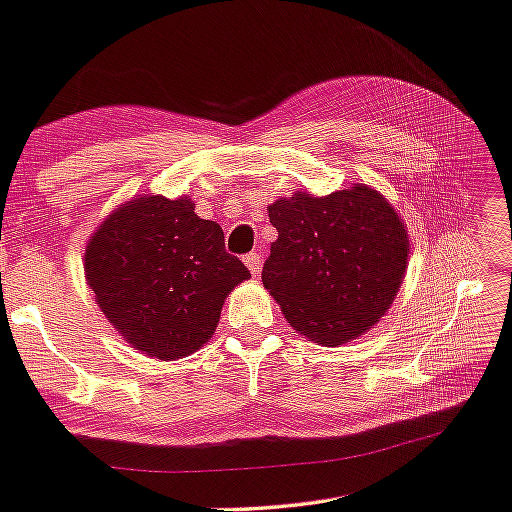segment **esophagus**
<instances>
[{"mask_svg": "<svg viewBox=\"0 0 512 512\" xmlns=\"http://www.w3.org/2000/svg\"><path fill=\"white\" fill-rule=\"evenodd\" d=\"M244 264L248 266V271L253 273V277H257L259 275V271H262V255L259 253H248V255H244Z\"/></svg>", "mask_w": 512, "mask_h": 512, "instance_id": "esophagus-1", "label": "esophagus"}]
</instances>
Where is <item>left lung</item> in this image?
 I'll return each mask as SVG.
<instances>
[{"instance_id": "obj_1", "label": "left lung", "mask_w": 512, "mask_h": 512, "mask_svg": "<svg viewBox=\"0 0 512 512\" xmlns=\"http://www.w3.org/2000/svg\"><path fill=\"white\" fill-rule=\"evenodd\" d=\"M277 228L262 282L291 327L322 347L356 340L383 318L405 277L410 237L383 194L356 183L268 206Z\"/></svg>"}]
</instances>
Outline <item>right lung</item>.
<instances>
[{"label":"right lung","mask_w":512,"mask_h":512,"mask_svg":"<svg viewBox=\"0 0 512 512\" xmlns=\"http://www.w3.org/2000/svg\"><path fill=\"white\" fill-rule=\"evenodd\" d=\"M85 277L111 327L159 360L190 356L212 338L226 295L250 277L226 253L217 221L188 197L123 203L85 250Z\"/></svg>","instance_id":"obj_1"}]
</instances>
